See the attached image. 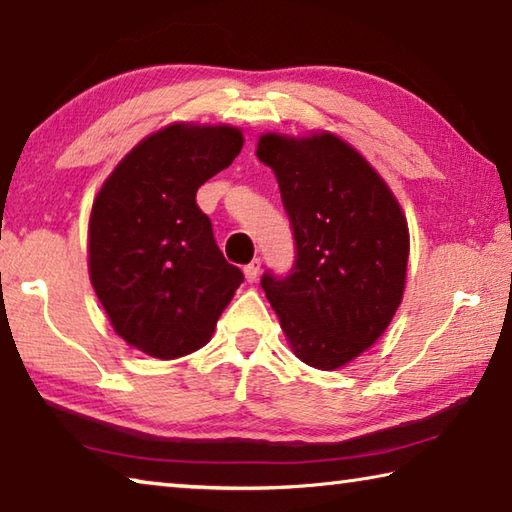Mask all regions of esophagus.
<instances>
[{
    "label": "esophagus",
    "instance_id": "34e87169",
    "mask_svg": "<svg viewBox=\"0 0 512 512\" xmlns=\"http://www.w3.org/2000/svg\"><path fill=\"white\" fill-rule=\"evenodd\" d=\"M245 279L249 281V283H254L256 279H258V272H261V261H258V258H254V261H251L249 265H245Z\"/></svg>",
    "mask_w": 512,
    "mask_h": 512
}]
</instances>
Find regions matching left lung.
<instances>
[{
	"label": "left lung",
	"mask_w": 512,
	"mask_h": 512,
	"mask_svg": "<svg viewBox=\"0 0 512 512\" xmlns=\"http://www.w3.org/2000/svg\"><path fill=\"white\" fill-rule=\"evenodd\" d=\"M256 157L270 166L290 215L292 274L263 276L292 353L335 371L389 328L405 294L409 227L389 184L333 132L261 134Z\"/></svg>",
	"instance_id": "1"
}]
</instances>
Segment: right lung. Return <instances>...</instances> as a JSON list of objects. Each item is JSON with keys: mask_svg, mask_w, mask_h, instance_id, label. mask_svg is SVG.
<instances>
[{"mask_svg": "<svg viewBox=\"0 0 512 512\" xmlns=\"http://www.w3.org/2000/svg\"><path fill=\"white\" fill-rule=\"evenodd\" d=\"M242 143L240 128L227 123H170L141 139L94 197L89 281L114 333L157 360L209 342L242 283L195 202Z\"/></svg>", "mask_w": 512, "mask_h": 512, "instance_id": "right-lung-1", "label": "right lung"}]
</instances>
